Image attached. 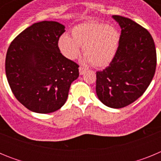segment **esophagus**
<instances>
[{"instance_id": "obj_1", "label": "esophagus", "mask_w": 161, "mask_h": 161, "mask_svg": "<svg viewBox=\"0 0 161 161\" xmlns=\"http://www.w3.org/2000/svg\"><path fill=\"white\" fill-rule=\"evenodd\" d=\"M86 69L85 68H82V67H80L79 68V72H80V75H83L84 73L85 72Z\"/></svg>"}]
</instances>
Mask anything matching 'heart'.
Wrapping results in <instances>:
<instances>
[{
    "label": "heart",
    "instance_id": "b5f03b06",
    "mask_svg": "<svg viewBox=\"0 0 161 161\" xmlns=\"http://www.w3.org/2000/svg\"><path fill=\"white\" fill-rule=\"evenodd\" d=\"M72 38L61 35L58 47L64 56L75 59L80 52L85 54L82 62L103 68L111 63L117 54L120 43V33L113 25L97 22H84L74 26Z\"/></svg>",
    "mask_w": 161,
    "mask_h": 161
}]
</instances>
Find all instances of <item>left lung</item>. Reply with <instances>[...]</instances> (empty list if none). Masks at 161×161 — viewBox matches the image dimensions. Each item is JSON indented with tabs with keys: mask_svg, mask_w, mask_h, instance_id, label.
<instances>
[{
	"mask_svg": "<svg viewBox=\"0 0 161 161\" xmlns=\"http://www.w3.org/2000/svg\"><path fill=\"white\" fill-rule=\"evenodd\" d=\"M112 18L121 27L115 57L103 71L97 72L96 93L106 106L119 109L141 97L156 72V52L150 33L131 19Z\"/></svg>",
	"mask_w": 161,
	"mask_h": 161,
	"instance_id": "obj_1",
	"label": "left lung"
}]
</instances>
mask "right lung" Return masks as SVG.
Wrapping results in <instances>:
<instances>
[{"instance_id":"1","label":"right lung","mask_w":161,"mask_h":161,"mask_svg":"<svg viewBox=\"0 0 161 161\" xmlns=\"http://www.w3.org/2000/svg\"><path fill=\"white\" fill-rule=\"evenodd\" d=\"M65 26L57 22H37L9 45L5 73L13 93L31 111L52 113L66 102L79 66L64 57L58 41Z\"/></svg>"}]
</instances>
